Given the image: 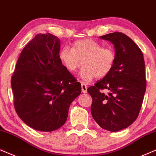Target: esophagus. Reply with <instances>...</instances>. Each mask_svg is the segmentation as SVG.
Listing matches in <instances>:
<instances>
[{
    "instance_id": "1",
    "label": "esophagus",
    "mask_w": 156,
    "mask_h": 156,
    "mask_svg": "<svg viewBox=\"0 0 156 156\" xmlns=\"http://www.w3.org/2000/svg\"><path fill=\"white\" fill-rule=\"evenodd\" d=\"M81 87H82V93H87V86L85 84L82 83Z\"/></svg>"
}]
</instances>
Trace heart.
Segmentation results:
<instances>
[{
  "label": "heart",
  "mask_w": 156,
  "mask_h": 156,
  "mask_svg": "<svg viewBox=\"0 0 156 156\" xmlns=\"http://www.w3.org/2000/svg\"><path fill=\"white\" fill-rule=\"evenodd\" d=\"M59 58L71 72L84 65L80 75L84 82H88L95 77H104L111 72L114 64L115 53L111 48L102 47L95 40L85 39L76 42L72 50L63 48Z\"/></svg>",
  "instance_id": "heart-1"
}]
</instances>
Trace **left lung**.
Segmentation results:
<instances>
[{
  "mask_svg": "<svg viewBox=\"0 0 156 156\" xmlns=\"http://www.w3.org/2000/svg\"><path fill=\"white\" fill-rule=\"evenodd\" d=\"M113 45L112 70L87 92L93 98L91 113L101 128L118 132L137 118L146 90L145 65L143 53L131 38L122 32L100 37ZM109 90L107 94L101 90Z\"/></svg>",
  "mask_w": 156,
  "mask_h": 156,
  "instance_id": "8db88e82",
  "label": "left lung"
}]
</instances>
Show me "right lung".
Instances as JSON below:
<instances>
[{
    "label": "right lung",
    "instance_id": "right-lung-1",
    "mask_svg": "<svg viewBox=\"0 0 156 156\" xmlns=\"http://www.w3.org/2000/svg\"><path fill=\"white\" fill-rule=\"evenodd\" d=\"M60 48L58 37L37 34L21 52L11 78L16 113L37 131L61 127L81 93V84L62 64Z\"/></svg>",
    "mask_w": 156,
    "mask_h": 156
}]
</instances>
